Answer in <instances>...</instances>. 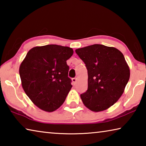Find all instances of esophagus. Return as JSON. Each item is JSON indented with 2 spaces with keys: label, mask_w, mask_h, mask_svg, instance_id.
<instances>
[{
  "label": "esophagus",
  "mask_w": 146,
  "mask_h": 146,
  "mask_svg": "<svg viewBox=\"0 0 146 146\" xmlns=\"http://www.w3.org/2000/svg\"><path fill=\"white\" fill-rule=\"evenodd\" d=\"M76 81H77V78H72V82L73 83V84H75L76 83Z\"/></svg>",
  "instance_id": "34e87169"
}]
</instances>
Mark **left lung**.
Segmentation results:
<instances>
[{"label": "left lung", "mask_w": 146, "mask_h": 146, "mask_svg": "<svg viewBox=\"0 0 146 146\" xmlns=\"http://www.w3.org/2000/svg\"><path fill=\"white\" fill-rule=\"evenodd\" d=\"M88 70V90L80 98L94 112L107 110L116 103L129 81L130 70L123 54L117 48L102 44L75 50Z\"/></svg>", "instance_id": "1"}]
</instances>
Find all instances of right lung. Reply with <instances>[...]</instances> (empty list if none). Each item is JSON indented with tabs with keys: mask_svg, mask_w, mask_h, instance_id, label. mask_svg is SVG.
<instances>
[{
	"mask_svg": "<svg viewBox=\"0 0 146 146\" xmlns=\"http://www.w3.org/2000/svg\"><path fill=\"white\" fill-rule=\"evenodd\" d=\"M72 48L56 44L36 46L22 62L19 74L24 91L40 110L52 112L62 105L72 86L66 60Z\"/></svg>",
	"mask_w": 146,
	"mask_h": 146,
	"instance_id": "add662e5",
	"label": "right lung"
}]
</instances>
